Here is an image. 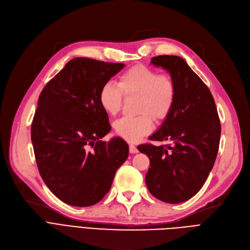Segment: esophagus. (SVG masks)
Masks as SVG:
<instances>
[{
	"label": "esophagus",
	"mask_w": 250,
	"mask_h": 250,
	"mask_svg": "<svg viewBox=\"0 0 250 250\" xmlns=\"http://www.w3.org/2000/svg\"><path fill=\"white\" fill-rule=\"evenodd\" d=\"M129 153H130V154H136V153H138L137 147H136L135 145H133V144H130V145H129Z\"/></svg>",
	"instance_id": "esophagus-1"
}]
</instances>
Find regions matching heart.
<instances>
[{
	"label": "heart",
	"instance_id": "1",
	"mask_svg": "<svg viewBox=\"0 0 250 250\" xmlns=\"http://www.w3.org/2000/svg\"><path fill=\"white\" fill-rule=\"evenodd\" d=\"M124 96H138L137 116H124L113 124L115 133L128 142H136L153 128L152 116L162 122L171 112L176 99V86L167 74H159L144 64H137L124 72L117 85L107 82L99 90V103L105 112H120Z\"/></svg>",
	"mask_w": 250,
	"mask_h": 250
}]
</instances>
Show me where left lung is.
Segmentation results:
<instances>
[{
	"label": "left lung",
	"instance_id": "1",
	"mask_svg": "<svg viewBox=\"0 0 250 250\" xmlns=\"http://www.w3.org/2000/svg\"><path fill=\"white\" fill-rule=\"evenodd\" d=\"M151 63L173 79L176 99L170 114L149 139L166 145L144 144L140 152L150 159L146 174L149 191L162 202H186L204 186L219 150L221 125L211 91L187 62L176 56H158Z\"/></svg>",
	"mask_w": 250,
	"mask_h": 250
}]
</instances>
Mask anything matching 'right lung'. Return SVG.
<instances>
[{
    "instance_id": "right-lung-1",
    "label": "right lung",
    "mask_w": 250,
    "mask_h": 250,
    "mask_svg": "<svg viewBox=\"0 0 250 250\" xmlns=\"http://www.w3.org/2000/svg\"><path fill=\"white\" fill-rule=\"evenodd\" d=\"M124 67L75 58L39 95L31 125L35 159L49 190L65 204L100 202L127 159L128 146L122 138L100 140L111 126L98 99L101 86Z\"/></svg>"
}]
</instances>
